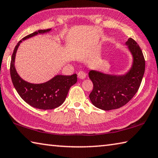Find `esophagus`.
Here are the masks:
<instances>
[{
  "label": "esophagus",
  "mask_w": 158,
  "mask_h": 158,
  "mask_svg": "<svg viewBox=\"0 0 158 158\" xmlns=\"http://www.w3.org/2000/svg\"><path fill=\"white\" fill-rule=\"evenodd\" d=\"M77 75H78V78H79L80 79H85L86 74H85V73L84 71H80L78 73V74H77Z\"/></svg>",
  "instance_id": "34e87169"
}]
</instances>
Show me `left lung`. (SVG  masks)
<instances>
[{
    "mask_svg": "<svg viewBox=\"0 0 158 158\" xmlns=\"http://www.w3.org/2000/svg\"><path fill=\"white\" fill-rule=\"evenodd\" d=\"M132 55V65L123 75L104 74L90 70L93 89L89 98L93 105L105 111L116 109L125 105L137 93L145 72V59L138 44L130 37L125 42Z\"/></svg>",
    "mask_w": 158,
    "mask_h": 158,
    "instance_id": "obj_1",
    "label": "left lung"
}]
</instances>
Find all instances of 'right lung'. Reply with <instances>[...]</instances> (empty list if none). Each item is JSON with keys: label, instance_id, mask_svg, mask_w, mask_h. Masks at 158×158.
I'll return each instance as SVG.
<instances>
[{"label": "right lung", "instance_id": "obj_1", "mask_svg": "<svg viewBox=\"0 0 158 158\" xmlns=\"http://www.w3.org/2000/svg\"><path fill=\"white\" fill-rule=\"evenodd\" d=\"M52 29L39 30L26 36L18 42L13 52L10 63V75L16 90L26 103L33 107L47 110L60 106L65 100L68 91L72 85L76 84V74L71 76L56 75L42 84H31L21 79L15 66L16 53L23 40L38 34L48 33Z\"/></svg>", "mask_w": 158, "mask_h": 158}]
</instances>
